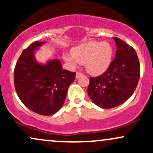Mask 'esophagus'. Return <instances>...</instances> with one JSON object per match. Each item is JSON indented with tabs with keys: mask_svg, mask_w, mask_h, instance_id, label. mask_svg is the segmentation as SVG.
<instances>
[{
	"mask_svg": "<svg viewBox=\"0 0 153 153\" xmlns=\"http://www.w3.org/2000/svg\"><path fill=\"white\" fill-rule=\"evenodd\" d=\"M82 75H83V74H82V73H80V72H77L76 73V78H79V77L82 76Z\"/></svg>",
	"mask_w": 153,
	"mask_h": 153,
	"instance_id": "34e87169",
	"label": "esophagus"
}]
</instances>
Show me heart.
I'll return each mask as SVG.
<instances>
[{
	"mask_svg": "<svg viewBox=\"0 0 153 153\" xmlns=\"http://www.w3.org/2000/svg\"><path fill=\"white\" fill-rule=\"evenodd\" d=\"M113 49L108 42L91 41L75 47L72 54H65L63 57L69 65L85 64L86 69L93 75H100L108 69L111 62Z\"/></svg>",
	"mask_w": 153,
	"mask_h": 153,
	"instance_id": "obj_1",
	"label": "heart"
}]
</instances>
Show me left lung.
<instances>
[{
	"mask_svg": "<svg viewBox=\"0 0 153 153\" xmlns=\"http://www.w3.org/2000/svg\"><path fill=\"white\" fill-rule=\"evenodd\" d=\"M115 58L103 74L90 78L88 94L103 108H111L125 102L133 94L140 76L137 54L132 47L117 37Z\"/></svg>",
	"mask_w": 153,
	"mask_h": 153,
	"instance_id": "8db88e82",
	"label": "left lung"
}]
</instances>
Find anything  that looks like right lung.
<instances>
[{"label": "right lung", "instance_id": "1", "mask_svg": "<svg viewBox=\"0 0 153 153\" xmlns=\"http://www.w3.org/2000/svg\"><path fill=\"white\" fill-rule=\"evenodd\" d=\"M42 44L36 41L24 50L16 64L13 80L19 98L29 109L50 116L62 106L75 73L62 70L57 59L44 65L36 62L34 50Z\"/></svg>", "mask_w": 153, "mask_h": 153}]
</instances>
